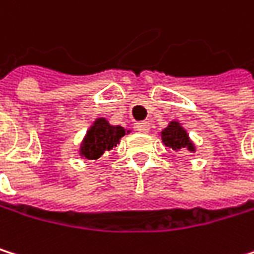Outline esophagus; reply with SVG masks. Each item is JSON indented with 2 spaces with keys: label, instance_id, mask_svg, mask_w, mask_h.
<instances>
[{
  "label": "esophagus",
  "instance_id": "obj_1",
  "mask_svg": "<svg viewBox=\"0 0 254 254\" xmlns=\"http://www.w3.org/2000/svg\"><path fill=\"white\" fill-rule=\"evenodd\" d=\"M135 131L137 132H140V134H146V132H149V129H150V125L147 123V122H140V123H135Z\"/></svg>",
  "mask_w": 254,
  "mask_h": 254
}]
</instances>
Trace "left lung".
I'll use <instances>...</instances> for the list:
<instances>
[{
	"label": "left lung",
	"instance_id": "1",
	"mask_svg": "<svg viewBox=\"0 0 254 254\" xmlns=\"http://www.w3.org/2000/svg\"><path fill=\"white\" fill-rule=\"evenodd\" d=\"M159 137L162 140V144L169 149H172V150H175V152L188 150V152L194 153L197 150L194 141L190 138L188 131L184 128L179 120L169 122L167 128H164L159 132Z\"/></svg>",
	"mask_w": 254,
	"mask_h": 254
}]
</instances>
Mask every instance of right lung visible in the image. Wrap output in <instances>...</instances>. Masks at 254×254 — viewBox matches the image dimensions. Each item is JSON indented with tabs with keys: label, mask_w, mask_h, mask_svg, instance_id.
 I'll return each instance as SVG.
<instances>
[{
	"label": "right lung",
	"mask_w": 254,
	"mask_h": 254,
	"mask_svg": "<svg viewBox=\"0 0 254 254\" xmlns=\"http://www.w3.org/2000/svg\"><path fill=\"white\" fill-rule=\"evenodd\" d=\"M129 132L131 129H126L119 125H111L105 117H98L79 143L78 155L82 159H98L105 152L117 147L122 137Z\"/></svg>",
	"instance_id": "right-lung-1"
}]
</instances>
